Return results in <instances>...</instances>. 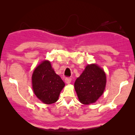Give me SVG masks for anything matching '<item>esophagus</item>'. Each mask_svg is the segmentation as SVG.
<instances>
[{
  "label": "esophagus",
  "mask_w": 135,
  "mask_h": 135,
  "mask_svg": "<svg viewBox=\"0 0 135 135\" xmlns=\"http://www.w3.org/2000/svg\"><path fill=\"white\" fill-rule=\"evenodd\" d=\"M71 81V79L70 78H65V82L67 84H70Z\"/></svg>",
  "instance_id": "esophagus-1"
}]
</instances>
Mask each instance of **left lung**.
Wrapping results in <instances>:
<instances>
[{
  "label": "left lung",
  "mask_w": 135,
  "mask_h": 135,
  "mask_svg": "<svg viewBox=\"0 0 135 135\" xmlns=\"http://www.w3.org/2000/svg\"><path fill=\"white\" fill-rule=\"evenodd\" d=\"M106 76L104 70L96 64H88L74 83V88L81 104L95 103L104 92Z\"/></svg>",
  "instance_id": "1"
}]
</instances>
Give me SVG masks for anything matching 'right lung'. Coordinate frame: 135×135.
I'll return each mask as SVG.
<instances>
[{
	"label": "right lung",
	"instance_id": "obj_1",
	"mask_svg": "<svg viewBox=\"0 0 135 135\" xmlns=\"http://www.w3.org/2000/svg\"><path fill=\"white\" fill-rule=\"evenodd\" d=\"M31 79L33 92L43 103L51 104L58 100L65 83L55 72L49 60H43L37 65Z\"/></svg>",
	"mask_w": 135,
	"mask_h": 135
}]
</instances>
